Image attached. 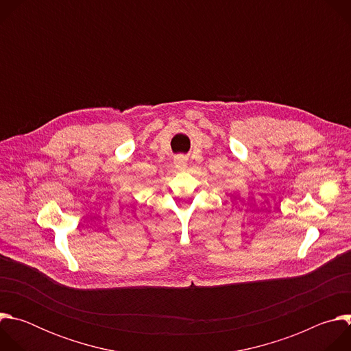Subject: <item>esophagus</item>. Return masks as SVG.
Wrapping results in <instances>:
<instances>
[{
  "label": "esophagus",
  "mask_w": 351,
  "mask_h": 351,
  "mask_svg": "<svg viewBox=\"0 0 351 351\" xmlns=\"http://www.w3.org/2000/svg\"><path fill=\"white\" fill-rule=\"evenodd\" d=\"M176 165H178V168L180 169V171H184L186 169V164H187V158L184 157V156H179V157H176Z\"/></svg>",
  "instance_id": "obj_1"
}]
</instances>
